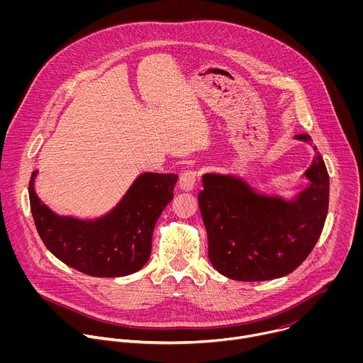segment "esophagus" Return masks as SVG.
<instances>
[{"label": "esophagus", "instance_id": "obj_1", "mask_svg": "<svg viewBox=\"0 0 363 363\" xmlns=\"http://www.w3.org/2000/svg\"><path fill=\"white\" fill-rule=\"evenodd\" d=\"M196 172L195 171H186L184 172L181 177H179V182H178V186L181 191H192L194 186H195V182H196Z\"/></svg>", "mask_w": 363, "mask_h": 363}]
</instances>
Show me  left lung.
I'll return each instance as SVG.
<instances>
[{
    "mask_svg": "<svg viewBox=\"0 0 363 363\" xmlns=\"http://www.w3.org/2000/svg\"><path fill=\"white\" fill-rule=\"evenodd\" d=\"M296 139L312 143L307 133ZM304 175L310 185L291 199L234 175L202 177L198 203L210 262L218 273L238 281H264L290 274L306 260L329 206V174L318 150Z\"/></svg>",
    "mask_w": 363,
    "mask_h": 363,
    "instance_id": "obj_1",
    "label": "left lung"
}]
</instances>
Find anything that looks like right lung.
<instances>
[{"label": "right lung", "mask_w": 363, "mask_h": 363, "mask_svg": "<svg viewBox=\"0 0 363 363\" xmlns=\"http://www.w3.org/2000/svg\"><path fill=\"white\" fill-rule=\"evenodd\" d=\"M28 186L35 228L44 245L69 267L93 277H122L140 270L152 251L155 224L174 198L175 174L140 175L116 208L96 221L59 217Z\"/></svg>", "instance_id": "1"}]
</instances>
